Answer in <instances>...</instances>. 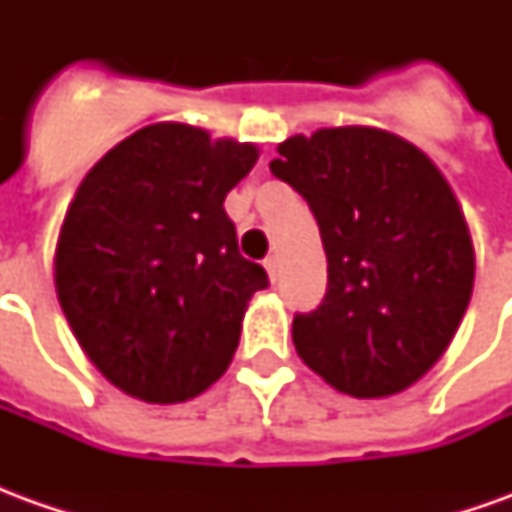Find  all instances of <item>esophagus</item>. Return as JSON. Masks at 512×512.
Masks as SVG:
<instances>
[{
  "instance_id": "obj_1",
  "label": "esophagus",
  "mask_w": 512,
  "mask_h": 512,
  "mask_svg": "<svg viewBox=\"0 0 512 512\" xmlns=\"http://www.w3.org/2000/svg\"><path fill=\"white\" fill-rule=\"evenodd\" d=\"M263 266H266L271 282H277V277H279V257L277 255H268L266 260H263Z\"/></svg>"
}]
</instances>
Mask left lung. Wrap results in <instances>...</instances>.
I'll return each mask as SVG.
<instances>
[{
    "label": "left lung",
    "mask_w": 512,
    "mask_h": 512,
    "mask_svg": "<svg viewBox=\"0 0 512 512\" xmlns=\"http://www.w3.org/2000/svg\"><path fill=\"white\" fill-rule=\"evenodd\" d=\"M277 150L271 172L307 200L329 263L321 307L293 318L296 351L345 395L403 392L439 362L472 299V235L450 183L381 128H321Z\"/></svg>",
    "instance_id": "left-lung-1"
}]
</instances>
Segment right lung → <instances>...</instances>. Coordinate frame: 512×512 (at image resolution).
Returning a JSON list of instances; mask_svg holds the SVG:
<instances>
[{"label":"right lung","instance_id":"1","mask_svg":"<svg viewBox=\"0 0 512 512\" xmlns=\"http://www.w3.org/2000/svg\"><path fill=\"white\" fill-rule=\"evenodd\" d=\"M255 161L249 142L156 123L76 189L54 255L57 299L84 354L126 395L183 403L233 362L268 274L238 252L224 197Z\"/></svg>","mask_w":512,"mask_h":512}]
</instances>
